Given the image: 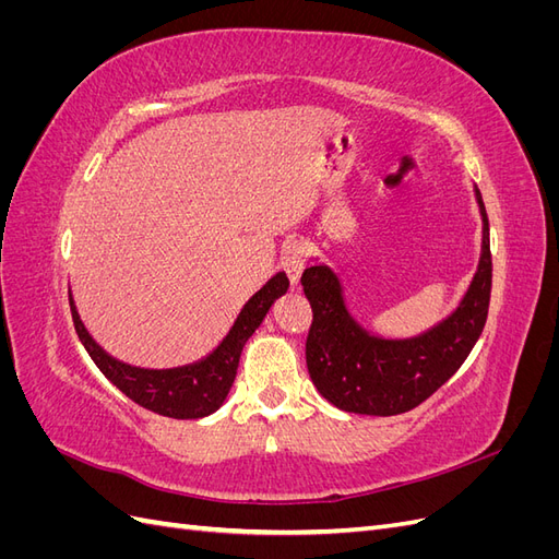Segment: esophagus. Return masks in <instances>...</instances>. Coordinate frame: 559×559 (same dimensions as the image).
<instances>
[{"instance_id": "obj_1", "label": "esophagus", "mask_w": 559, "mask_h": 559, "mask_svg": "<svg viewBox=\"0 0 559 559\" xmlns=\"http://www.w3.org/2000/svg\"><path fill=\"white\" fill-rule=\"evenodd\" d=\"M282 267L284 273L289 275L292 284L298 286L300 275H302V267H306V249H302L300 242H289L282 251Z\"/></svg>"}]
</instances>
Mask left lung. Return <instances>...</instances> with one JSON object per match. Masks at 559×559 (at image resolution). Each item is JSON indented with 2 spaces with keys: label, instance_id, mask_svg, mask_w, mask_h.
Instances as JSON below:
<instances>
[{
  "label": "left lung",
  "instance_id": "8db88e82",
  "mask_svg": "<svg viewBox=\"0 0 559 559\" xmlns=\"http://www.w3.org/2000/svg\"><path fill=\"white\" fill-rule=\"evenodd\" d=\"M473 193L483 218L476 275L460 306L427 331L411 337L370 333L347 310L341 277L326 263L306 267L300 284L312 306L308 370L319 394L335 408L380 417L408 413L443 386L478 343L492 292V257L478 186H473Z\"/></svg>",
  "mask_w": 559,
  "mask_h": 559
}]
</instances>
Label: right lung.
Here are the masks:
<instances>
[{
	"label": "right lung",
	"instance_id": "right-lung-1",
	"mask_svg": "<svg viewBox=\"0 0 559 559\" xmlns=\"http://www.w3.org/2000/svg\"><path fill=\"white\" fill-rule=\"evenodd\" d=\"M289 289V277L277 273L270 277L261 289L253 294L245 308L240 310L235 324L226 333L222 343L200 361L177 366V368H140L114 359L109 352L99 347L93 335L83 326L76 312L74 300L70 296L74 329L79 333L81 345L86 347L95 366L103 370V376L121 389L142 408L175 419H198L207 417L224 405L230 386L238 376L240 354L249 337L261 326L273 302Z\"/></svg>",
	"mask_w": 559,
	"mask_h": 559
}]
</instances>
